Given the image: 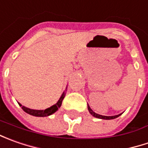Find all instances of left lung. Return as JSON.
<instances>
[{
  "mask_svg": "<svg viewBox=\"0 0 148 148\" xmlns=\"http://www.w3.org/2000/svg\"><path fill=\"white\" fill-rule=\"evenodd\" d=\"M88 110L89 112H90V114H92L94 117H95V118H98V119H116V118H118V117L121 115V114H118V115H114V116H104V115H100V114H98L95 113L94 111L90 109V107L89 105H88Z\"/></svg>",
  "mask_w": 148,
  "mask_h": 148,
  "instance_id": "obj_1",
  "label": "left lung"
}]
</instances>
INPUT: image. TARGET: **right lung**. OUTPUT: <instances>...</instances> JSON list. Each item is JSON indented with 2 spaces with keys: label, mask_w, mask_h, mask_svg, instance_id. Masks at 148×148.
Masks as SVG:
<instances>
[{
  "label": "right lung",
  "mask_w": 148,
  "mask_h": 148,
  "mask_svg": "<svg viewBox=\"0 0 148 148\" xmlns=\"http://www.w3.org/2000/svg\"><path fill=\"white\" fill-rule=\"evenodd\" d=\"M65 90V91H66ZM64 91L62 95H61V97H60V99H58V101L53 105V106H51V107H49L48 109H46V110H32V109H29V108H27L25 106H23V105H21L19 103V105L20 106H21V108H22V110L26 112L27 114H30V115H33V116H36V117H45V116H49V115H51V114H53V113H55L56 111L58 110V108L61 107V105H62V100L64 99V97H65V95L66 92Z\"/></svg>",
  "instance_id": "1"
}]
</instances>
